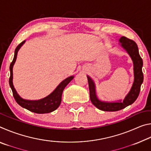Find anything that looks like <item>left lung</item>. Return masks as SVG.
<instances>
[{"mask_svg":"<svg viewBox=\"0 0 151 151\" xmlns=\"http://www.w3.org/2000/svg\"><path fill=\"white\" fill-rule=\"evenodd\" d=\"M121 47L127 50L128 54L131 57L134 66V83L132 84L131 91L127 94L124 100L119 101V102H104L101 101L97 98L96 94L95 85L93 81L90 76H87L89 92H90V99L94 106L99 109L103 111H117L121 110L125 107L128 106L130 104H132L137 100V97L140 90L143 82V73L142 71V59L140 57L139 52L137 43L134 40L128 39L125 37H122L119 40Z\"/></svg>","mask_w":151,"mask_h":151,"instance_id":"8db88e82","label":"left lung"}]
</instances>
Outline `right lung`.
Returning a JSON list of instances; mask_svg holds the SVG:
<instances>
[{"label":"right lung","instance_id":"right-lung-1","mask_svg":"<svg viewBox=\"0 0 151 151\" xmlns=\"http://www.w3.org/2000/svg\"><path fill=\"white\" fill-rule=\"evenodd\" d=\"M24 42L25 40L22 41L17 46L14 51V58L11 63V65H10V71H11V76H10L9 78L10 86H11L12 89V94H13V96L15 101L20 106L23 107V108L29 110L30 111L35 112V113H49V112L55 111L60 106L61 100H62V94L64 89L66 87V86L73 80L74 76H69V77L66 78L65 80L63 81L58 85L57 87L55 88V90L52 93H50L49 95L46 96L45 98H43L38 101H29L22 99L19 95V94L17 93V91L15 90L13 83H12V78H13V76H12V75H13L12 68H13V65L17 59L18 51L20 49V48L22 47V45L24 44Z\"/></svg>","mask_w":151,"mask_h":151}]
</instances>
